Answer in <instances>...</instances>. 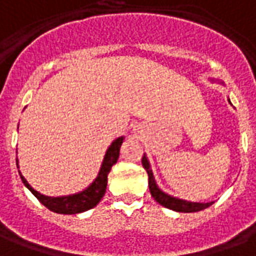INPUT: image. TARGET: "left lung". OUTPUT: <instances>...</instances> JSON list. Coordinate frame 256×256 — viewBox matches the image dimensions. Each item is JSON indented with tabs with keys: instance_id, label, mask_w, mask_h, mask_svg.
<instances>
[{
	"instance_id": "obj_1",
	"label": "left lung",
	"mask_w": 256,
	"mask_h": 256,
	"mask_svg": "<svg viewBox=\"0 0 256 256\" xmlns=\"http://www.w3.org/2000/svg\"><path fill=\"white\" fill-rule=\"evenodd\" d=\"M142 165L146 169L147 174H148V188H150L151 196L154 198L161 206L166 207V208H170V210H174V212H200V210H204V208H207L208 206H212V203H214L187 202V200H182V199H177V198H173L170 196V195H168L165 192H162L161 190L158 188V186H156V180H154V176H152V172H151L150 169V164L147 161L146 156H143V158H142Z\"/></svg>"
}]
</instances>
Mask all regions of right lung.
I'll use <instances>...</instances> for the list:
<instances>
[{"mask_svg": "<svg viewBox=\"0 0 256 256\" xmlns=\"http://www.w3.org/2000/svg\"><path fill=\"white\" fill-rule=\"evenodd\" d=\"M122 140H124V138H118L110 144V147L106 151L105 160L102 162L98 177L95 178L94 182L88 188H86L84 191L79 192V194L60 198L44 196V195H40L38 191H35L27 182V180L20 174L22 182H24V186L28 188L30 191L32 192L34 196L52 212H58V214H78V212L90 210V208L96 206L105 195L106 186H108V174H109L112 166L114 165L118 160V156H120V147L122 144ZM16 165H18V160H16Z\"/></svg>", "mask_w": 256, "mask_h": 256, "instance_id": "right-lung-1", "label": "right lung"}]
</instances>
